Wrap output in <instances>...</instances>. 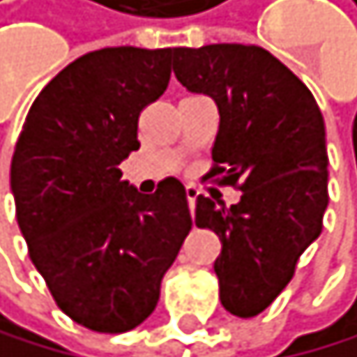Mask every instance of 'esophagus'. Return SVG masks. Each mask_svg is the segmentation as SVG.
I'll list each match as a JSON object with an SVG mask.
<instances>
[{
    "mask_svg": "<svg viewBox=\"0 0 357 357\" xmlns=\"http://www.w3.org/2000/svg\"><path fill=\"white\" fill-rule=\"evenodd\" d=\"M185 194H188V203H190V209L196 207V199H199V188H194V185H188L185 188Z\"/></svg>",
    "mask_w": 357,
    "mask_h": 357,
    "instance_id": "esophagus-1",
    "label": "esophagus"
}]
</instances>
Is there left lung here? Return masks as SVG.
<instances>
[{
    "label": "left lung",
    "instance_id": "obj_1",
    "mask_svg": "<svg viewBox=\"0 0 357 357\" xmlns=\"http://www.w3.org/2000/svg\"><path fill=\"white\" fill-rule=\"evenodd\" d=\"M174 75L218 107L207 176L243 194L231 207L201 194L196 227L220 238L214 271L222 307L252 318L287 287L322 231L329 203L322 112L303 81L260 46L176 48Z\"/></svg>",
    "mask_w": 357,
    "mask_h": 357
}]
</instances>
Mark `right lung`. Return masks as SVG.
<instances>
[{
  "label": "right lung",
  "instance_id": "add662e5",
  "mask_svg": "<svg viewBox=\"0 0 357 357\" xmlns=\"http://www.w3.org/2000/svg\"><path fill=\"white\" fill-rule=\"evenodd\" d=\"M176 48H101L66 66L30 105L10 163L28 254L68 318L123 333L148 318L192 229L183 183L154 194L121 178L139 114L165 92Z\"/></svg>",
  "mask_w": 357,
  "mask_h": 357
}]
</instances>
